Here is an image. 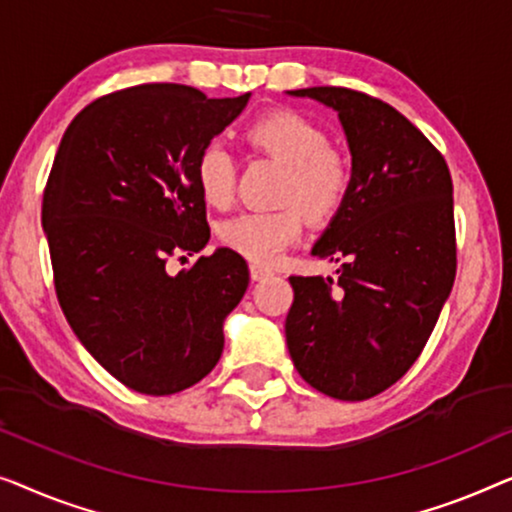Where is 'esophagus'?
Segmentation results:
<instances>
[{"label":"esophagus","mask_w":512,"mask_h":512,"mask_svg":"<svg viewBox=\"0 0 512 512\" xmlns=\"http://www.w3.org/2000/svg\"><path fill=\"white\" fill-rule=\"evenodd\" d=\"M271 269L269 266H264V264H250V278L253 280H262V278H266V276H271Z\"/></svg>","instance_id":"esophagus-1"}]
</instances>
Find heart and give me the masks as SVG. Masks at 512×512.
Listing matches in <instances>:
<instances>
[{"label":"heart","instance_id":"b5f03b06","mask_svg":"<svg viewBox=\"0 0 512 512\" xmlns=\"http://www.w3.org/2000/svg\"><path fill=\"white\" fill-rule=\"evenodd\" d=\"M253 148L276 157L287 167L276 211H246L218 227L220 243L255 264H273L301 239L306 215L327 222L341 211L355 181L350 157L329 146V134L299 111H273L248 127ZM194 181L201 199L227 208L236 192L234 155L220 141L206 143L194 162ZM307 213L304 214L303 211Z\"/></svg>","mask_w":512,"mask_h":512}]
</instances>
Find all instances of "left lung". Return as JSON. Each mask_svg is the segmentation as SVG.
Listing matches in <instances>:
<instances>
[{"instance_id": "8db88e82", "label": "left lung", "mask_w": 512, "mask_h": 512, "mask_svg": "<svg viewBox=\"0 0 512 512\" xmlns=\"http://www.w3.org/2000/svg\"><path fill=\"white\" fill-rule=\"evenodd\" d=\"M338 111L355 181L313 255L338 280L290 276L285 338L299 376L341 401L392 387L422 355L457 276L452 178L434 143L383 99L292 90Z\"/></svg>"}]
</instances>
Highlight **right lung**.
Wrapping results in <instances>:
<instances>
[{
  "mask_svg": "<svg viewBox=\"0 0 512 512\" xmlns=\"http://www.w3.org/2000/svg\"><path fill=\"white\" fill-rule=\"evenodd\" d=\"M178 83H143L71 120L43 187L55 294L85 350L129 390L167 397L213 371L222 322L248 290L246 259L208 243L194 181L199 150L248 104Z\"/></svg>",
  "mask_w": 512,
  "mask_h": 512,
  "instance_id": "right-lung-1",
  "label": "right lung"
}]
</instances>
